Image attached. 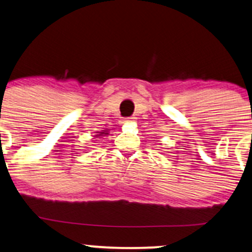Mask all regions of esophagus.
<instances>
[{
  "label": "esophagus",
  "instance_id": "obj_1",
  "mask_svg": "<svg viewBox=\"0 0 252 252\" xmlns=\"http://www.w3.org/2000/svg\"><path fill=\"white\" fill-rule=\"evenodd\" d=\"M131 121H133V118H126V119L124 120V123H131Z\"/></svg>",
  "mask_w": 252,
  "mask_h": 252
}]
</instances>
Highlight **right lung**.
Instances as JSON below:
<instances>
[{"label": "right lung", "instance_id": "right-lung-1", "mask_svg": "<svg viewBox=\"0 0 252 252\" xmlns=\"http://www.w3.org/2000/svg\"><path fill=\"white\" fill-rule=\"evenodd\" d=\"M100 133V132H99ZM105 134H108V133H105Z\"/></svg>", "mask_w": 252, "mask_h": 252}]
</instances>
